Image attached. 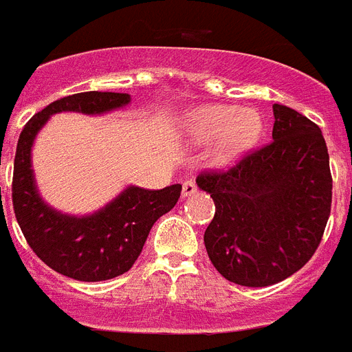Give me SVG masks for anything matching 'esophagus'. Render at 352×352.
Here are the masks:
<instances>
[{"instance_id":"obj_1","label":"esophagus","mask_w":352,"mask_h":352,"mask_svg":"<svg viewBox=\"0 0 352 352\" xmlns=\"http://www.w3.org/2000/svg\"><path fill=\"white\" fill-rule=\"evenodd\" d=\"M199 188H197L195 181H186L182 184V197H190V195H195Z\"/></svg>"}]
</instances>
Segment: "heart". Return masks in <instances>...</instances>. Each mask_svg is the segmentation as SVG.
I'll use <instances>...</instances> for the list:
<instances>
[{
    "mask_svg": "<svg viewBox=\"0 0 352 352\" xmlns=\"http://www.w3.org/2000/svg\"><path fill=\"white\" fill-rule=\"evenodd\" d=\"M264 121L258 111L228 104H211L195 110L186 121V135L193 142L219 141L217 159L231 162L260 139Z\"/></svg>",
    "mask_w": 352,
    "mask_h": 352,
    "instance_id": "b5f03b06",
    "label": "heart"
}]
</instances>
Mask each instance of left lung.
<instances>
[{
	"label": "left lung",
	"instance_id": "1",
	"mask_svg": "<svg viewBox=\"0 0 352 352\" xmlns=\"http://www.w3.org/2000/svg\"><path fill=\"white\" fill-rule=\"evenodd\" d=\"M273 141L228 170L202 171L197 184L215 202L204 244L211 264L233 284L265 287L315 255L331 213L333 177L320 128L273 104Z\"/></svg>",
	"mask_w": 352,
	"mask_h": 352
}]
</instances>
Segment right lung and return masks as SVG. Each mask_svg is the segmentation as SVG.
Returning a JSON list of instances; mask_svg holds the SVG:
<instances>
[{
	"mask_svg": "<svg viewBox=\"0 0 352 352\" xmlns=\"http://www.w3.org/2000/svg\"><path fill=\"white\" fill-rule=\"evenodd\" d=\"M128 94L81 92L50 102L25 124L19 135L12 177V204L16 221L28 245L54 271L81 280L101 282L122 275L139 258L151 226L173 208L181 184L162 190L128 186L121 195L94 215H63L45 204L34 182V139L48 117L57 111L104 113L126 107Z\"/></svg>",
	"mask_w": 352,
	"mask_h": 352,
	"instance_id": "add662e5",
	"label": "right lung"
}]
</instances>
